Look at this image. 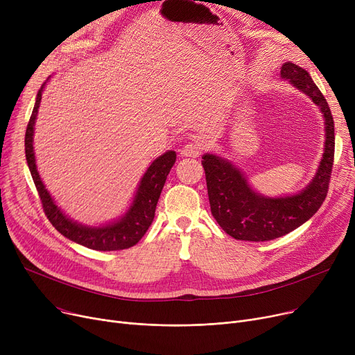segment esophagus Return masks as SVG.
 I'll use <instances>...</instances> for the list:
<instances>
[{
	"instance_id": "34e87169",
	"label": "esophagus",
	"mask_w": 355,
	"mask_h": 355,
	"mask_svg": "<svg viewBox=\"0 0 355 355\" xmlns=\"http://www.w3.org/2000/svg\"><path fill=\"white\" fill-rule=\"evenodd\" d=\"M202 151V145L197 141L194 142H189L185 144L181 149V155L182 157H191V158H197Z\"/></svg>"
}]
</instances>
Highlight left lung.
<instances>
[{
    "mask_svg": "<svg viewBox=\"0 0 355 355\" xmlns=\"http://www.w3.org/2000/svg\"><path fill=\"white\" fill-rule=\"evenodd\" d=\"M281 74L320 106L325 119V151L308 187L300 194L281 198L259 196L229 161L213 154L202 155L211 214L220 227L237 240L266 241L291 233L320 210L328 193L335 151L331 109L305 69L288 62Z\"/></svg>",
    "mask_w": 355,
    "mask_h": 355,
    "instance_id": "1",
    "label": "left lung"
}]
</instances>
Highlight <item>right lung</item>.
Segmentation results:
<instances>
[{"label": "right lung", "instance_id": "add662e5", "mask_svg": "<svg viewBox=\"0 0 355 355\" xmlns=\"http://www.w3.org/2000/svg\"><path fill=\"white\" fill-rule=\"evenodd\" d=\"M44 89V83L42 85L39 93H37L35 105L33 109V114L30 116L27 130H26V158L30 168V173L33 181L35 184V189L39 191V197L42 200V206L44 214L47 216L49 221L53 227L62 233L64 237L76 241V243L93 249V250H102V252H112V250H123L128 248H132L142 239L146 230L151 226V223L155 217L157 202L161 196L162 187L165 184L166 175L170 174L171 168L175 162V153L168 151L159 158H157L151 166L148 168L144 174L141 184L138 187L137 196L134 198L132 206L129 207L125 217L119 221L112 223V225L103 227H86L78 223L67 218L60 209L55 206L53 198L47 193L42 178L37 173L34 151H33V134H34V123L37 118V112H39L42 93Z\"/></svg>", "mask_w": 355, "mask_h": 355}]
</instances>
